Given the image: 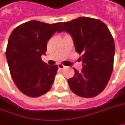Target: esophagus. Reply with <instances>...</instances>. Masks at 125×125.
<instances>
[{
	"mask_svg": "<svg viewBox=\"0 0 125 125\" xmlns=\"http://www.w3.org/2000/svg\"><path fill=\"white\" fill-rule=\"evenodd\" d=\"M58 67H59V69H64L66 66H63V65L62 64V63H59V64H58Z\"/></svg>",
	"mask_w": 125,
	"mask_h": 125,
	"instance_id": "34e87169",
	"label": "esophagus"
}]
</instances>
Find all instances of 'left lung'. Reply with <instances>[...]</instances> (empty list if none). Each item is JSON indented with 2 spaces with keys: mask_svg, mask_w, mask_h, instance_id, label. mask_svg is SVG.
Returning a JSON list of instances; mask_svg holds the SVG:
<instances>
[{
  "mask_svg": "<svg viewBox=\"0 0 125 125\" xmlns=\"http://www.w3.org/2000/svg\"><path fill=\"white\" fill-rule=\"evenodd\" d=\"M69 33L75 49L82 53V72L74 69L68 84L74 94L90 98L101 93L107 84L113 69L115 42L107 26L101 21L79 17L62 23L58 33Z\"/></svg>",
  "mask_w": 125,
  "mask_h": 125,
  "instance_id": "8db88e82",
  "label": "left lung"
}]
</instances>
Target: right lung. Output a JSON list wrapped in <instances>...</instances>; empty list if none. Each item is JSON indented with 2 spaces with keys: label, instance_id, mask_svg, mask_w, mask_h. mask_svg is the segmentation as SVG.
Masks as SVG:
<instances>
[{
  "label": "right lung",
  "instance_id": "right-lung-1",
  "mask_svg": "<svg viewBox=\"0 0 125 125\" xmlns=\"http://www.w3.org/2000/svg\"><path fill=\"white\" fill-rule=\"evenodd\" d=\"M61 23L31 21L16 27L9 37L6 56L10 75L18 89L27 96H41L53 83L58 66L43 62L41 56L46 54L47 41Z\"/></svg>",
  "mask_w": 125,
  "mask_h": 125
}]
</instances>
